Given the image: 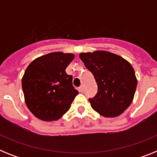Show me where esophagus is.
I'll return each mask as SVG.
<instances>
[{
    "label": "esophagus",
    "mask_w": 157,
    "mask_h": 157,
    "mask_svg": "<svg viewBox=\"0 0 157 157\" xmlns=\"http://www.w3.org/2000/svg\"><path fill=\"white\" fill-rule=\"evenodd\" d=\"M83 90H84V86L81 85L79 87V91L80 92H83Z\"/></svg>",
    "instance_id": "1"
}]
</instances>
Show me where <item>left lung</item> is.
<instances>
[{
    "label": "left lung",
    "instance_id": "obj_1",
    "mask_svg": "<svg viewBox=\"0 0 157 157\" xmlns=\"http://www.w3.org/2000/svg\"><path fill=\"white\" fill-rule=\"evenodd\" d=\"M79 57L98 85L96 96L89 99L93 109L105 117L121 115L132 102L138 84L131 64L107 51L82 52Z\"/></svg>",
    "mask_w": 157,
    "mask_h": 157
}]
</instances>
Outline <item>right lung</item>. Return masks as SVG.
Instances as JSON below:
<instances>
[{"label":"right lung","instance_id":"add662e5","mask_svg":"<svg viewBox=\"0 0 157 157\" xmlns=\"http://www.w3.org/2000/svg\"><path fill=\"white\" fill-rule=\"evenodd\" d=\"M74 57L72 53L51 52L34 59L25 71L22 88L26 105L40 120H59L78 94L72 75L65 71Z\"/></svg>","mask_w":157,"mask_h":157}]
</instances>
